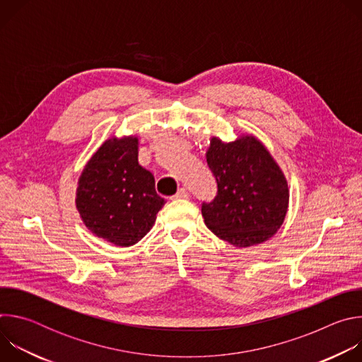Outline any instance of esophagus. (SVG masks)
<instances>
[{
    "label": "esophagus",
    "mask_w": 362,
    "mask_h": 362,
    "mask_svg": "<svg viewBox=\"0 0 362 362\" xmlns=\"http://www.w3.org/2000/svg\"><path fill=\"white\" fill-rule=\"evenodd\" d=\"M173 199H189V192L185 187H180L179 192L173 196Z\"/></svg>",
    "instance_id": "esophagus-1"
}]
</instances>
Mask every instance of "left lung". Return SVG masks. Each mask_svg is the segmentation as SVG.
Instances as JSON below:
<instances>
[{
  "label": "left lung",
  "instance_id": "8db88e82",
  "mask_svg": "<svg viewBox=\"0 0 362 362\" xmlns=\"http://www.w3.org/2000/svg\"><path fill=\"white\" fill-rule=\"evenodd\" d=\"M206 162L218 183L214 202L202 204L206 226L236 247L269 240L285 221L289 186L265 144L253 134L214 136Z\"/></svg>",
  "mask_w": 362,
  "mask_h": 362
}]
</instances>
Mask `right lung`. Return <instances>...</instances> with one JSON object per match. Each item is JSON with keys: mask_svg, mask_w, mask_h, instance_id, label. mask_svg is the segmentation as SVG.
Returning a JSON list of instances; mask_svg holds the SVG:
<instances>
[{"mask_svg": "<svg viewBox=\"0 0 362 362\" xmlns=\"http://www.w3.org/2000/svg\"><path fill=\"white\" fill-rule=\"evenodd\" d=\"M166 200L154 176L139 165V137L112 136L86 163L76 189V208L84 226L116 246L141 240Z\"/></svg>", "mask_w": 362, "mask_h": 362, "instance_id": "right-lung-1", "label": "right lung"}]
</instances>
